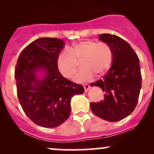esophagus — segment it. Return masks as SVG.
<instances>
[{
	"instance_id": "obj_1",
	"label": "esophagus",
	"mask_w": 154,
	"mask_h": 154,
	"mask_svg": "<svg viewBox=\"0 0 154 154\" xmlns=\"http://www.w3.org/2000/svg\"><path fill=\"white\" fill-rule=\"evenodd\" d=\"M83 88H84V90H85V92H87L88 90V88H90V85L89 84H83Z\"/></svg>"
}]
</instances>
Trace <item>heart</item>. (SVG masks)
I'll return each instance as SVG.
<instances>
[{"mask_svg": "<svg viewBox=\"0 0 154 154\" xmlns=\"http://www.w3.org/2000/svg\"><path fill=\"white\" fill-rule=\"evenodd\" d=\"M112 58V51L108 43L85 40L60 52L57 65L63 77L72 78L80 61L83 68L75 76L74 80L82 83L92 79L94 74L97 77L104 74L111 66Z\"/></svg>", "mask_w": 154, "mask_h": 154, "instance_id": "b5f03b06", "label": "heart"}]
</instances>
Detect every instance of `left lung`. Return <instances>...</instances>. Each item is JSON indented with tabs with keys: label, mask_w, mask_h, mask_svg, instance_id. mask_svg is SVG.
<instances>
[{
	"label": "left lung",
	"mask_w": 154,
	"mask_h": 154,
	"mask_svg": "<svg viewBox=\"0 0 154 154\" xmlns=\"http://www.w3.org/2000/svg\"><path fill=\"white\" fill-rule=\"evenodd\" d=\"M99 39L108 43L113 54L112 64L103 78L91 86L104 91V99L91 103L94 115L108 122H118L133 112L142 87V74L137 54L130 44L116 35L100 34Z\"/></svg>",
	"instance_id": "left-lung-1"
}]
</instances>
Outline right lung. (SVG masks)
I'll use <instances>...</instances> for the list:
<instances>
[{
	"mask_svg": "<svg viewBox=\"0 0 154 154\" xmlns=\"http://www.w3.org/2000/svg\"><path fill=\"white\" fill-rule=\"evenodd\" d=\"M64 42L40 38L20 54L15 70L17 95L27 117L35 125L53 128L64 123L71 112V99L84 92L82 85L63 77L57 65ZM42 69V79L37 76Z\"/></svg>",
	"mask_w": 154,
	"mask_h": 154,
	"instance_id": "obj_1",
	"label": "right lung"
}]
</instances>
